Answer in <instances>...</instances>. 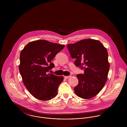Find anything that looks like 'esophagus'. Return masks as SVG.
Returning <instances> with one entry per match:
<instances>
[{
    "label": "esophagus",
    "instance_id": "esophagus-1",
    "mask_svg": "<svg viewBox=\"0 0 127 127\" xmlns=\"http://www.w3.org/2000/svg\"><path fill=\"white\" fill-rule=\"evenodd\" d=\"M70 76H64V78L65 79H68V78H70Z\"/></svg>",
    "mask_w": 127,
    "mask_h": 127
}]
</instances>
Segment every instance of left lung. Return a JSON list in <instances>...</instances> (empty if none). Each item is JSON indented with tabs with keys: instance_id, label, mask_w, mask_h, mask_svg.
<instances>
[{
	"instance_id": "left-lung-1",
	"label": "left lung",
	"mask_w": 127,
	"mask_h": 127,
	"mask_svg": "<svg viewBox=\"0 0 127 127\" xmlns=\"http://www.w3.org/2000/svg\"><path fill=\"white\" fill-rule=\"evenodd\" d=\"M75 64L84 70L77 75L78 85L74 88L77 96L91 99L104 88L109 69L107 49L98 40L85 39L67 45Z\"/></svg>"
}]
</instances>
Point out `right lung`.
I'll list each match as a JSON object with an SVG mask.
<instances>
[{"label": "right lung", "mask_w": 127, "mask_h": 127, "mask_svg": "<svg viewBox=\"0 0 127 127\" xmlns=\"http://www.w3.org/2000/svg\"><path fill=\"white\" fill-rule=\"evenodd\" d=\"M64 47L42 39L28 43L21 51L19 70L22 82L36 99L48 101L57 96L64 77L48 72L55 66L51 61Z\"/></svg>", "instance_id": "add662e5"}]
</instances>
